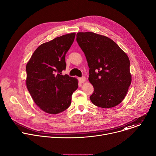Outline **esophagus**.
I'll list each match as a JSON object with an SVG mask.
<instances>
[{
  "label": "esophagus",
  "mask_w": 156,
  "mask_h": 156,
  "mask_svg": "<svg viewBox=\"0 0 156 156\" xmlns=\"http://www.w3.org/2000/svg\"><path fill=\"white\" fill-rule=\"evenodd\" d=\"M86 81V78L85 77H82V78H79V81L81 83H84Z\"/></svg>",
  "instance_id": "esophagus-1"
}]
</instances>
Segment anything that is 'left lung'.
Returning a JSON list of instances; mask_svg holds the SVG:
<instances>
[{
	"label": "left lung",
	"instance_id": "1",
	"mask_svg": "<svg viewBox=\"0 0 156 156\" xmlns=\"http://www.w3.org/2000/svg\"><path fill=\"white\" fill-rule=\"evenodd\" d=\"M76 41L90 68L88 80L94 87L91 102L104 108L119 105L131 82L128 55L113 40L93 32L78 33Z\"/></svg>",
	"mask_w": 156,
	"mask_h": 156
}]
</instances>
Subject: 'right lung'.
<instances>
[{"label": "right lung", "mask_w": 156, "mask_h": 156, "mask_svg": "<svg viewBox=\"0 0 156 156\" xmlns=\"http://www.w3.org/2000/svg\"><path fill=\"white\" fill-rule=\"evenodd\" d=\"M75 33L43 43L27 64L26 83L36 104L44 112L57 114L68 108L78 87V80L63 75L65 55L74 41Z\"/></svg>", "instance_id": "1"}]
</instances>
